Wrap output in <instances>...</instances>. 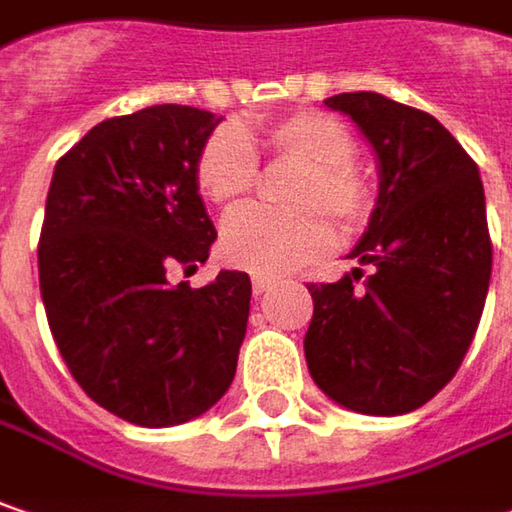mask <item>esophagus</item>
<instances>
[{"mask_svg": "<svg viewBox=\"0 0 512 512\" xmlns=\"http://www.w3.org/2000/svg\"><path fill=\"white\" fill-rule=\"evenodd\" d=\"M272 284H275L272 278H263V275H255V278H252V292H255V298H260V295H266V292L272 289Z\"/></svg>", "mask_w": 512, "mask_h": 512, "instance_id": "34e87169", "label": "esophagus"}]
</instances>
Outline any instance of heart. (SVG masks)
Wrapping results in <instances>:
<instances>
[{"instance_id": "1", "label": "heart", "mask_w": 512, "mask_h": 512, "mask_svg": "<svg viewBox=\"0 0 512 512\" xmlns=\"http://www.w3.org/2000/svg\"><path fill=\"white\" fill-rule=\"evenodd\" d=\"M260 147L275 162L301 165L286 188L292 211L246 205L231 211L220 231V252L231 266L255 275H281L313 263L333 246V223L359 228L374 205V191L353 162L356 141L345 124L327 112H292L260 124ZM202 196L231 205L257 182V150L240 127L223 124L202 141L194 165Z\"/></svg>"}]
</instances>
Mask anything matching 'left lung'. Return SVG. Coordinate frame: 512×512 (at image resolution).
I'll return each instance as SVG.
<instances>
[{
	"label": "left lung",
	"instance_id": "left-lung-1",
	"mask_svg": "<svg viewBox=\"0 0 512 512\" xmlns=\"http://www.w3.org/2000/svg\"><path fill=\"white\" fill-rule=\"evenodd\" d=\"M324 104L350 115L379 159V199L350 257L371 266L310 284L304 356L316 385L359 414L429 403L458 374L484 313L493 240L478 165L423 109L376 92Z\"/></svg>",
	"mask_w": 512,
	"mask_h": 512
}]
</instances>
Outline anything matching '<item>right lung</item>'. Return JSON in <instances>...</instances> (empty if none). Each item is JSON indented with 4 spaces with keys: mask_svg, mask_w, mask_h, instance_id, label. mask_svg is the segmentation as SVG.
<instances>
[{
    "mask_svg": "<svg viewBox=\"0 0 512 512\" xmlns=\"http://www.w3.org/2000/svg\"><path fill=\"white\" fill-rule=\"evenodd\" d=\"M220 118L162 104L106 118L60 156L40 231V292L57 350L98 406L136 426L194 420L228 391L252 281L170 284L217 240L194 165Z\"/></svg>",
    "mask_w": 512,
    "mask_h": 512,
    "instance_id": "obj_1",
    "label": "right lung"
}]
</instances>
